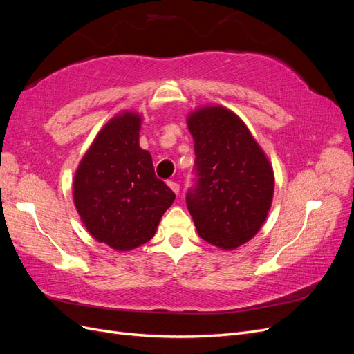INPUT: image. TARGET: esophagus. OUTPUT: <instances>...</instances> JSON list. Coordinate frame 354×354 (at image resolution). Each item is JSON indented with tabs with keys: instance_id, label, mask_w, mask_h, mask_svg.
<instances>
[{
	"instance_id": "esophagus-1",
	"label": "esophagus",
	"mask_w": 354,
	"mask_h": 354,
	"mask_svg": "<svg viewBox=\"0 0 354 354\" xmlns=\"http://www.w3.org/2000/svg\"><path fill=\"white\" fill-rule=\"evenodd\" d=\"M168 187L174 192L176 195H178V192H180V185L178 183H176V181H168Z\"/></svg>"
}]
</instances>
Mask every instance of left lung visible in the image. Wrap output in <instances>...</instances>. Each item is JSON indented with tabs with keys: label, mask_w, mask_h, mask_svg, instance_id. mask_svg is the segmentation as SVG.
<instances>
[{
	"label": "left lung",
	"mask_w": 354,
	"mask_h": 354,
	"mask_svg": "<svg viewBox=\"0 0 354 354\" xmlns=\"http://www.w3.org/2000/svg\"><path fill=\"white\" fill-rule=\"evenodd\" d=\"M198 185L186 202L198 234L224 251L251 241L273 201L274 173L269 158L241 118L221 104L190 111Z\"/></svg>",
	"instance_id": "left-lung-1"
}]
</instances>
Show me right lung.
<instances>
[{"label":"right lung","instance_id":"obj_1","mask_svg":"<svg viewBox=\"0 0 354 354\" xmlns=\"http://www.w3.org/2000/svg\"><path fill=\"white\" fill-rule=\"evenodd\" d=\"M143 116L121 111L94 137L73 174L75 208L91 236L115 251L153 238L176 195L156 178L152 156L138 145Z\"/></svg>","mask_w":354,"mask_h":354}]
</instances>
